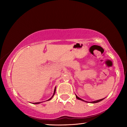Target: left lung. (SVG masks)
Instances as JSON below:
<instances>
[{"instance_id":"left-lung-1","label":"left lung","mask_w":127,"mask_h":127,"mask_svg":"<svg viewBox=\"0 0 127 127\" xmlns=\"http://www.w3.org/2000/svg\"><path fill=\"white\" fill-rule=\"evenodd\" d=\"M76 98H77V99H78V100H82V101H85V102H87V101H84V100H83L81 99V98L78 97V96H77V95H76ZM104 98H102V99H100V100H96V101H92V102H91V103H97V102H98L101 101H102V100H104Z\"/></svg>"}]
</instances>
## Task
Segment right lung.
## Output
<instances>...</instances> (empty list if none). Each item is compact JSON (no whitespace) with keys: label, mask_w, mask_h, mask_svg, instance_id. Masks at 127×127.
Here are the masks:
<instances>
[{"label":"right lung","mask_w":127,"mask_h":127,"mask_svg":"<svg viewBox=\"0 0 127 127\" xmlns=\"http://www.w3.org/2000/svg\"><path fill=\"white\" fill-rule=\"evenodd\" d=\"M55 91H56V87L55 88V89H54V94H53V96L52 97H51L50 99H49L48 101H49V100H51V98H52L53 97V96L54 95V94H55ZM41 102H35V103H33V104H40V103H41Z\"/></svg>","instance_id":"add662e5"}]
</instances>
